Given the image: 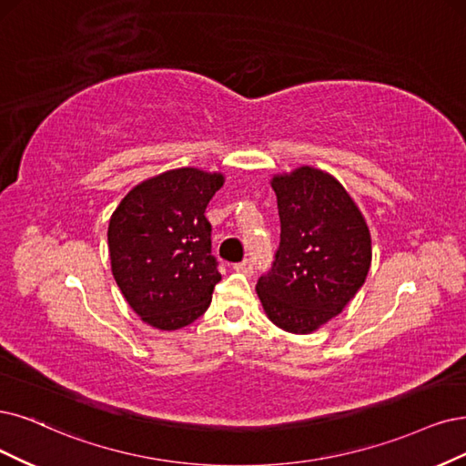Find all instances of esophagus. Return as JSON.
<instances>
[{
  "label": "esophagus",
  "instance_id": "34e87169",
  "mask_svg": "<svg viewBox=\"0 0 466 466\" xmlns=\"http://www.w3.org/2000/svg\"><path fill=\"white\" fill-rule=\"evenodd\" d=\"M234 270L236 272H242V274H248V277H249V274L253 272V265H251L249 259H244L242 263H236L234 265Z\"/></svg>",
  "mask_w": 466,
  "mask_h": 466
}]
</instances>
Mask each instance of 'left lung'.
<instances>
[{"instance_id": "1", "label": "left lung", "mask_w": 466, "mask_h": 466, "mask_svg": "<svg viewBox=\"0 0 466 466\" xmlns=\"http://www.w3.org/2000/svg\"><path fill=\"white\" fill-rule=\"evenodd\" d=\"M280 215V248L255 286L272 324L313 334L338 317L365 284L372 263L369 224L330 172L298 167L272 175Z\"/></svg>"}]
</instances>
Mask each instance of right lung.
Here are the masks:
<instances>
[{
  "label": "right lung",
  "mask_w": 466,
  "mask_h": 466,
  "mask_svg": "<svg viewBox=\"0 0 466 466\" xmlns=\"http://www.w3.org/2000/svg\"><path fill=\"white\" fill-rule=\"evenodd\" d=\"M222 184L217 170L172 168L136 184L109 218L113 279L153 329L180 330L211 303L220 274L205 209Z\"/></svg>",
  "instance_id": "add662e5"
}]
</instances>
